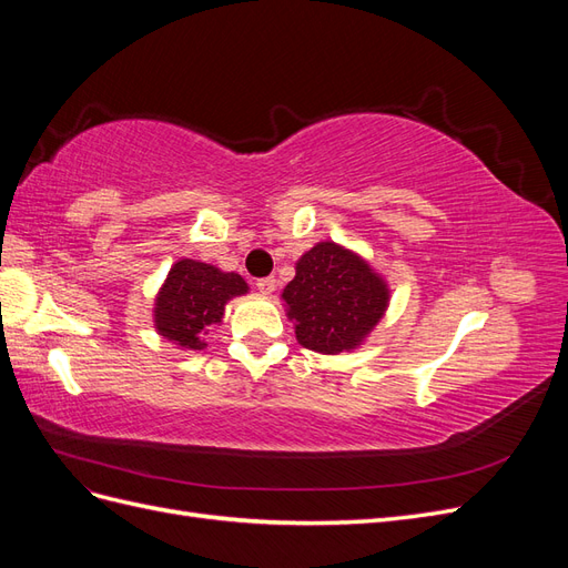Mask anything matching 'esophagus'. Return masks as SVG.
Returning <instances> with one entry per match:
<instances>
[{
	"instance_id": "esophagus-1",
	"label": "esophagus",
	"mask_w": 568,
	"mask_h": 568,
	"mask_svg": "<svg viewBox=\"0 0 568 568\" xmlns=\"http://www.w3.org/2000/svg\"><path fill=\"white\" fill-rule=\"evenodd\" d=\"M255 286H257V291H261V294L270 296L272 291L277 288V280H274V277H263V280H257V282H255Z\"/></svg>"
}]
</instances>
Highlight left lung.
<instances>
[{
    "label": "left lung",
    "mask_w": 568,
    "mask_h": 568,
    "mask_svg": "<svg viewBox=\"0 0 568 568\" xmlns=\"http://www.w3.org/2000/svg\"><path fill=\"white\" fill-rule=\"evenodd\" d=\"M388 296L379 274L334 242H320L303 253L296 277L282 294L301 346L324 355L357 348L384 317Z\"/></svg>",
    "instance_id": "obj_1"
}]
</instances>
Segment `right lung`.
Segmentation results:
<instances>
[{
  "label": "right lung",
  "instance_id": "right-lung-1",
  "mask_svg": "<svg viewBox=\"0 0 568 568\" xmlns=\"http://www.w3.org/2000/svg\"><path fill=\"white\" fill-rule=\"evenodd\" d=\"M248 284L236 272H222L199 261L175 263L156 296V332L182 348L201 351L205 338L222 322L230 298L242 296Z\"/></svg>",
  "mask_w": 568,
  "mask_h": 568
}]
</instances>
